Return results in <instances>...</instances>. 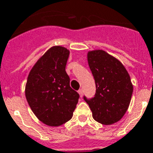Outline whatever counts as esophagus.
<instances>
[{
	"instance_id": "1",
	"label": "esophagus",
	"mask_w": 153,
	"mask_h": 153,
	"mask_svg": "<svg viewBox=\"0 0 153 153\" xmlns=\"http://www.w3.org/2000/svg\"><path fill=\"white\" fill-rule=\"evenodd\" d=\"M78 93H79V95H80V97H82L83 96V90H82V89H80V90L78 91Z\"/></svg>"
}]
</instances>
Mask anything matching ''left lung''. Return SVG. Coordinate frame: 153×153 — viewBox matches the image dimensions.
<instances>
[{
  "label": "left lung",
  "instance_id": "8db88e82",
  "mask_svg": "<svg viewBox=\"0 0 153 153\" xmlns=\"http://www.w3.org/2000/svg\"><path fill=\"white\" fill-rule=\"evenodd\" d=\"M87 62L96 82V95L85 101L95 121L103 125L117 123L131 102L133 86L127 69L118 59L103 50L87 52Z\"/></svg>",
  "mask_w": 153,
  "mask_h": 153
}]
</instances>
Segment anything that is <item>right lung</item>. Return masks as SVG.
Segmentation results:
<instances>
[{"mask_svg": "<svg viewBox=\"0 0 153 153\" xmlns=\"http://www.w3.org/2000/svg\"><path fill=\"white\" fill-rule=\"evenodd\" d=\"M70 51L51 46L37 60L29 72L25 95L39 121L50 127L68 122L78 102L79 94L70 87L66 65Z\"/></svg>", "mask_w": 153, "mask_h": 153, "instance_id": "1", "label": "right lung"}]
</instances>
